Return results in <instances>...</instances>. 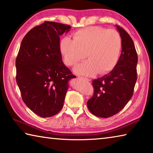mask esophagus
Masks as SVG:
<instances>
[{
	"label": "esophagus",
	"instance_id": "esophagus-1",
	"mask_svg": "<svg viewBox=\"0 0 153 153\" xmlns=\"http://www.w3.org/2000/svg\"><path fill=\"white\" fill-rule=\"evenodd\" d=\"M79 79H83V80H84V81H86V82H88V81H90L89 80V79H88V78H86V77H80V76H79L78 77Z\"/></svg>",
	"mask_w": 153,
	"mask_h": 153
}]
</instances>
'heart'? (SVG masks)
Wrapping results in <instances>:
<instances>
[{
  "mask_svg": "<svg viewBox=\"0 0 153 153\" xmlns=\"http://www.w3.org/2000/svg\"><path fill=\"white\" fill-rule=\"evenodd\" d=\"M121 46L122 40L117 31L100 26L80 29L73 34V40L64 37L59 42L66 65L74 66L86 56L88 59L74 69L76 74L88 76L112 71L118 63Z\"/></svg>",
  "mask_w": 153,
  "mask_h": 153,
  "instance_id": "b5f03b06",
  "label": "heart"
}]
</instances>
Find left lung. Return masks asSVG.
<instances>
[{
  "label": "left lung",
  "mask_w": 153,
  "mask_h": 153,
  "mask_svg": "<svg viewBox=\"0 0 153 153\" xmlns=\"http://www.w3.org/2000/svg\"><path fill=\"white\" fill-rule=\"evenodd\" d=\"M122 40L117 65L108 74L92 80L94 94L88 100L89 111L97 117L107 118L118 113L132 97L137 80L138 55L132 39L116 25Z\"/></svg>",
  "instance_id": "obj_1"
}]
</instances>
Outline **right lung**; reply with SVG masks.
Listing matches in <instances>:
<instances>
[{"label": "right lung", "mask_w": 153, "mask_h": 153, "mask_svg": "<svg viewBox=\"0 0 153 153\" xmlns=\"http://www.w3.org/2000/svg\"><path fill=\"white\" fill-rule=\"evenodd\" d=\"M69 25L53 22L33 27L18 52L16 81L27 107L41 117H50L63 108L69 80L76 76L62 61L59 36Z\"/></svg>", "instance_id": "right-lung-1"}]
</instances>
